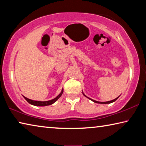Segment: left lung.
Masks as SVG:
<instances>
[{
	"label": "left lung",
	"mask_w": 146,
	"mask_h": 146,
	"mask_svg": "<svg viewBox=\"0 0 146 146\" xmlns=\"http://www.w3.org/2000/svg\"><path fill=\"white\" fill-rule=\"evenodd\" d=\"M83 95L85 96V97H86V96L84 95V94L83 93ZM118 97H117V98H115L114 100H110V101H108V102H98V101H96V100H93V99H91V98H88L89 99H90L91 100H92L93 102H95V103H98V104H110V103H112V102H115V101H116L117 100V98H118Z\"/></svg>",
	"instance_id": "left-lung-1"
}]
</instances>
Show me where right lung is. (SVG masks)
Segmentation results:
<instances>
[{
	"label": "right lung",
	"instance_id": "add662e5",
	"mask_svg": "<svg viewBox=\"0 0 146 146\" xmlns=\"http://www.w3.org/2000/svg\"><path fill=\"white\" fill-rule=\"evenodd\" d=\"M63 93V90H62L61 93L59 94V95L56 97V98H53L52 100H48V101H36V100H31V99H29V98H26L25 97H24V98H25V99L27 100V102L28 103L30 104L31 105H33V106H49V105H51L53 104L54 102H55L56 100H57L59 98L61 97V95H62Z\"/></svg>",
	"mask_w": 146,
	"mask_h": 146
}]
</instances>
